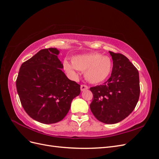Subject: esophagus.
I'll return each mask as SVG.
<instances>
[{"label":"esophagus","mask_w":159,"mask_h":159,"mask_svg":"<svg viewBox=\"0 0 159 159\" xmlns=\"http://www.w3.org/2000/svg\"><path fill=\"white\" fill-rule=\"evenodd\" d=\"M80 89H81V91H84L87 90L88 89V86H87L86 85H81L80 87Z\"/></svg>","instance_id":"1"}]
</instances>
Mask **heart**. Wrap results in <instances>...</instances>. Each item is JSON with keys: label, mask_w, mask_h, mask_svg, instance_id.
Returning <instances> with one entry per match:
<instances>
[{"label": "heart", "mask_w": 159, "mask_h": 159, "mask_svg": "<svg viewBox=\"0 0 159 159\" xmlns=\"http://www.w3.org/2000/svg\"><path fill=\"white\" fill-rule=\"evenodd\" d=\"M71 62L65 60L63 66L66 73L75 78L77 70L84 72L85 78L91 84H98L107 80L113 68L112 60L108 56H103L99 53L75 56Z\"/></svg>", "instance_id": "b5f03b06"}]
</instances>
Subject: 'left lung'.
I'll list each match as a JSON object with an SVG mask.
<instances>
[{"label": "left lung", "instance_id": "8db88e82", "mask_svg": "<svg viewBox=\"0 0 159 159\" xmlns=\"http://www.w3.org/2000/svg\"><path fill=\"white\" fill-rule=\"evenodd\" d=\"M113 68L103 85L90 88L93 98L90 109L95 118L106 124L121 121L132 113L140 95L137 69L126 56L109 52Z\"/></svg>", "mask_w": 159, "mask_h": 159}]
</instances>
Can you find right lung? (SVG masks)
I'll use <instances>...</instances> for the list:
<instances>
[{
    "mask_svg": "<svg viewBox=\"0 0 159 159\" xmlns=\"http://www.w3.org/2000/svg\"><path fill=\"white\" fill-rule=\"evenodd\" d=\"M56 48L43 49L21 65L16 81L24 109L41 123L63 119L71 103L80 93V85L62 71L63 64Z\"/></svg>",
    "mask_w": 159,
    "mask_h": 159,
    "instance_id": "1",
    "label": "right lung"
}]
</instances>
